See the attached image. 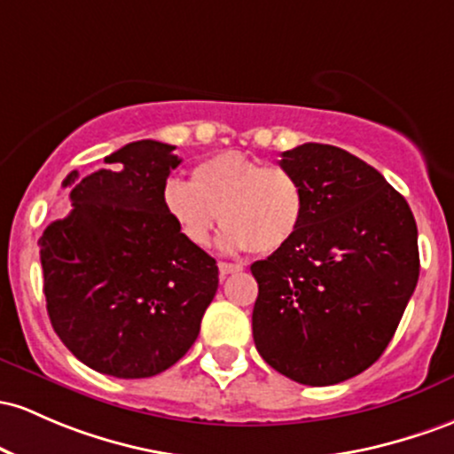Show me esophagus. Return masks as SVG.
I'll return each mask as SVG.
<instances>
[{
    "mask_svg": "<svg viewBox=\"0 0 454 454\" xmlns=\"http://www.w3.org/2000/svg\"><path fill=\"white\" fill-rule=\"evenodd\" d=\"M219 276L222 278H226V276H231V273H237V271H241V265H237V262H219Z\"/></svg>",
    "mask_w": 454,
    "mask_h": 454,
    "instance_id": "34e87169",
    "label": "esophagus"
}]
</instances>
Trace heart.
Masks as SVG:
<instances>
[{
  "instance_id": "b5f03b06",
  "label": "heart",
  "mask_w": 454,
  "mask_h": 454,
  "mask_svg": "<svg viewBox=\"0 0 454 454\" xmlns=\"http://www.w3.org/2000/svg\"><path fill=\"white\" fill-rule=\"evenodd\" d=\"M161 204L192 246H207L222 215V246L232 252L282 250L306 215V193L295 174L235 151L202 159L192 168L189 183L166 181Z\"/></svg>"
}]
</instances>
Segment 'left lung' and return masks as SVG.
Instances as JSON below:
<instances>
[{
    "instance_id": "left-lung-1",
    "label": "left lung",
    "mask_w": 454,
    "mask_h": 454,
    "mask_svg": "<svg viewBox=\"0 0 454 454\" xmlns=\"http://www.w3.org/2000/svg\"><path fill=\"white\" fill-rule=\"evenodd\" d=\"M300 178L297 237L252 276V333L269 366L303 386H332L375 364L420 273L410 204L356 154L308 142L282 153Z\"/></svg>"
}]
</instances>
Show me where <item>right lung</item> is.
I'll use <instances>...</instances> for the list:
<instances>
[{"label": "right lung", "instance_id": "add662e5", "mask_svg": "<svg viewBox=\"0 0 454 454\" xmlns=\"http://www.w3.org/2000/svg\"><path fill=\"white\" fill-rule=\"evenodd\" d=\"M172 151L139 139L82 181L71 172L62 187H73V211L38 239L53 330L103 375L142 380L176 364L215 297V258L163 211L161 189L181 163Z\"/></svg>", "mask_w": 454, "mask_h": 454}]
</instances>
